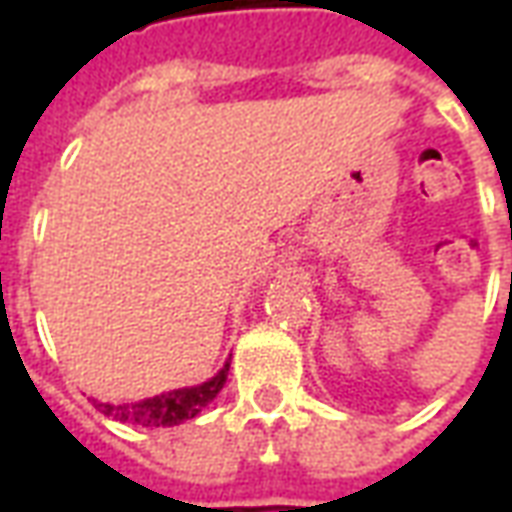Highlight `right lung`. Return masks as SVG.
I'll use <instances>...</instances> for the list:
<instances>
[{
  "label": "right lung",
  "instance_id": "right-lung-1",
  "mask_svg": "<svg viewBox=\"0 0 512 512\" xmlns=\"http://www.w3.org/2000/svg\"><path fill=\"white\" fill-rule=\"evenodd\" d=\"M227 370L230 362L200 386H186V389H172L164 395L147 397L139 403H123V406H112V403H98V408L109 414V417L120 419V422H131L139 428H172L186 419H194L202 408L211 403L213 397L222 392L224 381H227Z\"/></svg>",
  "mask_w": 512,
  "mask_h": 512
}]
</instances>
